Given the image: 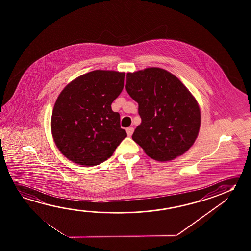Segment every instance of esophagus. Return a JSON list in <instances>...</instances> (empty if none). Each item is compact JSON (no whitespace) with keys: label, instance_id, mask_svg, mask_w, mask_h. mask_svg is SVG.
Instances as JSON below:
<instances>
[{"label":"esophagus","instance_id":"esophagus-1","mask_svg":"<svg viewBox=\"0 0 251 251\" xmlns=\"http://www.w3.org/2000/svg\"><path fill=\"white\" fill-rule=\"evenodd\" d=\"M126 130H127V136H131L132 134H133V132H134V127H127V129H126Z\"/></svg>","mask_w":251,"mask_h":251}]
</instances>
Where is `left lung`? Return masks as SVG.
<instances>
[{
  "label": "left lung",
  "instance_id": "obj_1",
  "mask_svg": "<svg viewBox=\"0 0 251 251\" xmlns=\"http://www.w3.org/2000/svg\"><path fill=\"white\" fill-rule=\"evenodd\" d=\"M126 90L138 103L142 119L132 139L149 156L173 160L189 150L199 134L201 111L176 76L157 67L128 73Z\"/></svg>",
  "mask_w": 251,
  "mask_h": 251
}]
</instances>
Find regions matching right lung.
Here are the masks:
<instances>
[{"label": "right lung", "instance_id": "right-lung-1", "mask_svg": "<svg viewBox=\"0 0 251 251\" xmlns=\"http://www.w3.org/2000/svg\"><path fill=\"white\" fill-rule=\"evenodd\" d=\"M124 73L96 70L75 78L54 105L51 133L58 150L78 165H100L127 136L111 104L124 86Z\"/></svg>", "mask_w": 251, "mask_h": 251}]
</instances>
